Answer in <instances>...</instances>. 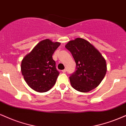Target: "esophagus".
I'll use <instances>...</instances> for the list:
<instances>
[{"label":"esophagus","mask_w":126,"mask_h":126,"mask_svg":"<svg viewBox=\"0 0 126 126\" xmlns=\"http://www.w3.org/2000/svg\"><path fill=\"white\" fill-rule=\"evenodd\" d=\"M62 72H63V73H65L66 72V69H64V70H62Z\"/></svg>","instance_id":"obj_1"}]
</instances>
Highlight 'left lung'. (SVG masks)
Returning a JSON list of instances; mask_svg holds the SVG:
<instances>
[{
    "label": "left lung",
    "instance_id": "left-lung-1",
    "mask_svg": "<svg viewBox=\"0 0 126 126\" xmlns=\"http://www.w3.org/2000/svg\"><path fill=\"white\" fill-rule=\"evenodd\" d=\"M65 47L76 63V70L69 78L72 87L83 93L96 88L107 72L106 62L102 54L90 42L80 37L69 41Z\"/></svg>",
    "mask_w": 126,
    "mask_h": 126
}]
</instances>
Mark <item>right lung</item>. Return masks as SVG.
<instances>
[{"label": "right lung", "mask_w": 126, "mask_h": 126, "mask_svg": "<svg viewBox=\"0 0 126 126\" xmlns=\"http://www.w3.org/2000/svg\"><path fill=\"white\" fill-rule=\"evenodd\" d=\"M60 45V42L45 39L23 59L22 75L28 86L36 92H46L55 84L59 72L52 56Z\"/></svg>", "instance_id": "1"}]
</instances>
